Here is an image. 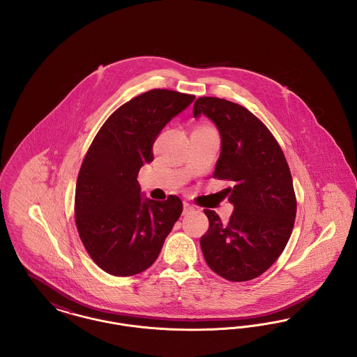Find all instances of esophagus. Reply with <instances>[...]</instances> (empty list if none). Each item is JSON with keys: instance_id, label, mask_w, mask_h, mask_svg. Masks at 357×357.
Returning a JSON list of instances; mask_svg holds the SVG:
<instances>
[{"instance_id": "34e87169", "label": "esophagus", "mask_w": 357, "mask_h": 357, "mask_svg": "<svg viewBox=\"0 0 357 357\" xmlns=\"http://www.w3.org/2000/svg\"><path fill=\"white\" fill-rule=\"evenodd\" d=\"M195 208L191 206V204H183V215H187V214H190V213H192Z\"/></svg>"}]
</instances>
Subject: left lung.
Returning <instances> with one entry per match:
<instances>
[{
  "label": "left lung",
  "mask_w": 357,
  "mask_h": 357,
  "mask_svg": "<svg viewBox=\"0 0 357 357\" xmlns=\"http://www.w3.org/2000/svg\"><path fill=\"white\" fill-rule=\"evenodd\" d=\"M211 120L221 136L214 178L226 188L234 211L223 223L204 210L208 230L201 238L204 259L229 281H249L266 272L284 252L296 218V195L287 159L261 120L245 107L218 98H199L194 118Z\"/></svg>",
  "instance_id": "left-lung-1"
}]
</instances>
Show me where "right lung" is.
Returning a JSON list of instances; mask_svg holds the SVG:
<instances>
[{
    "mask_svg": "<svg viewBox=\"0 0 357 357\" xmlns=\"http://www.w3.org/2000/svg\"><path fill=\"white\" fill-rule=\"evenodd\" d=\"M194 99L149 91L119 107L95 136L77 176L75 215L88 255L104 272L126 277L149 269L181 217V198L144 197L137 174L153 162L156 136Z\"/></svg>",
    "mask_w": 357,
    "mask_h": 357,
    "instance_id": "add662e5",
    "label": "right lung"
}]
</instances>
